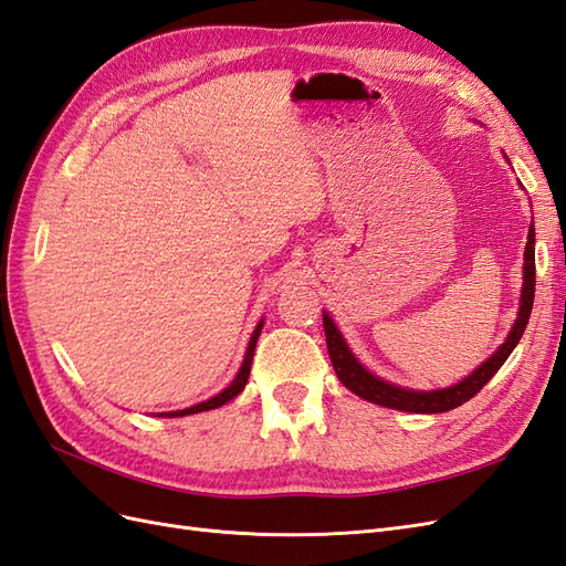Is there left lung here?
<instances>
[{"label": "left lung", "instance_id": "1", "mask_svg": "<svg viewBox=\"0 0 566 566\" xmlns=\"http://www.w3.org/2000/svg\"><path fill=\"white\" fill-rule=\"evenodd\" d=\"M536 232L534 224L528 228V241H526V251H524V289H522V305H520V317H516L514 327L507 336V342L500 346L491 358L479 365L474 373L462 379L460 384L450 386V389L441 391H410V389H400V386H394L389 381H381L379 377L369 375L367 369L353 358V353L348 350L346 342L334 327V322L329 315L322 317V325H325V336H327V350L334 365V373L348 391L355 396H360L369 402H377V406L391 408V410H402V412H419V415H433V412H448L453 408H460L462 402L474 398L483 386L491 381V377L497 373L503 363L510 358V353L514 346L520 344V338L528 325L531 308H534V294H536Z\"/></svg>", "mask_w": 566, "mask_h": 566}]
</instances>
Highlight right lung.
Segmentation results:
<instances>
[{"label":"right lung","instance_id":"add662e5","mask_svg":"<svg viewBox=\"0 0 566 566\" xmlns=\"http://www.w3.org/2000/svg\"><path fill=\"white\" fill-rule=\"evenodd\" d=\"M261 329H263V322H261V325L255 327V332H253V336H251V342H249V348H247V358H244V365H241V369H239L237 379H234V381L228 386V389H224L222 394H218V396H216V398H211V400L199 402V406H193V408H187V410H180V412H164V417H185V415H193V412L213 410V408H220V406H224V402L232 400L234 396H239L241 391H244V386H247V381H249V375H251V360H253L255 342H258V336H261Z\"/></svg>","mask_w":566,"mask_h":566}]
</instances>
